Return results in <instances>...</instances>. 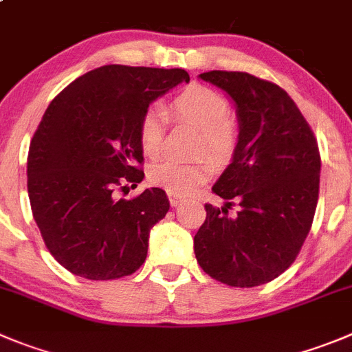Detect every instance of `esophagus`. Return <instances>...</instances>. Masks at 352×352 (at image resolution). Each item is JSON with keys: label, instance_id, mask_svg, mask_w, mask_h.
<instances>
[{"label": "esophagus", "instance_id": "1", "mask_svg": "<svg viewBox=\"0 0 352 352\" xmlns=\"http://www.w3.org/2000/svg\"><path fill=\"white\" fill-rule=\"evenodd\" d=\"M168 199H170V205L177 206L180 201H182V196L179 195H173V192H168Z\"/></svg>", "mask_w": 352, "mask_h": 352}]
</instances>
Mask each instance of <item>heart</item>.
<instances>
[{"label": "heart", "mask_w": 352, "mask_h": 352, "mask_svg": "<svg viewBox=\"0 0 352 352\" xmlns=\"http://www.w3.org/2000/svg\"><path fill=\"white\" fill-rule=\"evenodd\" d=\"M170 114L182 123L191 124L201 131L198 153L210 154L217 163H224L232 156L238 142V131L229 120V104L212 88L192 85L180 91L170 104ZM166 114L160 107H151L139 121V140L147 156H156L165 135ZM213 172L208 157L182 163L161 161L149 172L151 182L173 195H187L205 182Z\"/></svg>", "instance_id": "heart-1"}]
</instances>
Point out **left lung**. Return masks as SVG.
Segmentation results:
<instances>
[{"instance_id":"1","label":"left lung","mask_w":352,"mask_h":352,"mask_svg":"<svg viewBox=\"0 0 352 352\" xmlns=\"http://www.w3.org/2000/svg\"><path fill=\"white\" fill-rule=\"evenodd\" d=\"M199 78L232 98L239 135L231 165L212 187L226 205H205L196 261L221 283L258 287L294 264L311 231L321 172L316 137L278 85L238 71ZM234 201L240 212L231 216Z\"/></svg>"}]
</instances>
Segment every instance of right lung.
I'll return each mask as SVG.
<instances>
[{
  "mask_svg": "<svg viewBox=\"0 0 352 352\" xmlns=\"http://www.w3.org/2000/svg\"><path fill=\"white\" fill-rule=\"evenodd\" d=\"M189 83L184 69L102 65L52 100L29 146L32 217L55 261L87 280H118L144 264L149 232L170 201L142 182L139 121L157 97Z\"/></svg>",
  "mask_w": 352,
  "mask_h": 352,
  "instance_id": "1",
  "label": "right lung"
}]
</instances>
